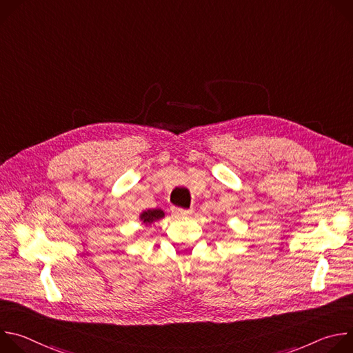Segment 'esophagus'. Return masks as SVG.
Returning a JSON list of instances; mask_svg holds the SVG:
<instances>
[{
    "instance_id": "1",
    "label": "esophagus",
    "mask_w": 353,
    "mask_h": 353,
    "mask_svg": "<svg viewBox=\"0 0 353 353\" xmlns=\"http://www.w3.org/2000/svg\"><path fill=\"white\" fill-rule=\"evenodd\" d=\"M194 211L192 210H183V208H172V214L176 216V218H184V216H188L191 215Z\"/></svg>"
}]
</instances>
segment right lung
Segmentation results:
<instances>
[{
  "mask_svg": "<svg viewBox=\"0 0 353 353\" xmlns=\"http://www.w3.org/2000/svg\"><path fill=\"white\" fill-rule=\"evenodd\" d=\"M163 216H165V212L162 210H148L139 215V219L142 221L143 225H150V223L162 219Z\"/></svg>",
  "mask_w": 353,
  "mask_h": 353,
  "instance_id": "right-lung-1",
  "label": "right lung"
}]
</instances>
